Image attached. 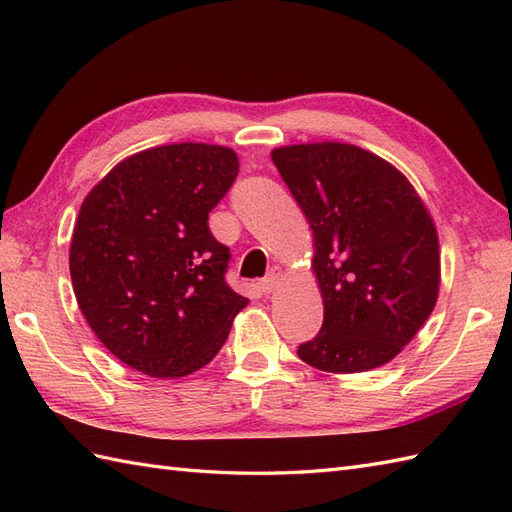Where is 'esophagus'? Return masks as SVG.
Returning <instances> with one entry per match:
<instances>
[{
    "mask_svg": "<svg viewBox=\"0 0 512 512\" xmlns=\"http://www.w3.org/2000/svg\"><path fill=\"white\" fill-rule=\"evenodd\" d=\"M281 277H283L281 268H272V270L268 272V277H266L264 281H259V290L264 292V294H272V292L277 290V285H279Z\"/></svg>",
    "mask_w": 512,
    "mask_h": 512,
    "instance_id": "esophagus-1",
    "label": "esophagus"
}]
</instances>
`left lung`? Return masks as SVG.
<instances>
[{
  "label": "left lung",
  "instance_id": "obj_1",
  "mask_svg": "<svg viewBox=\"0 0 512 512\" xmlns=\"http://www.w3.org/2000/svg\"><path fill=\"white\" fill-rule=\"evenodd\" d=\"M272 163L314 235L325 318L299 358L349 375L384 366L430 318L441 288L436 224L406 174L340 141L281 146Z\"/></svg>",
  "mask_w": 512,
  "mask_h": 512
}]
</instances>
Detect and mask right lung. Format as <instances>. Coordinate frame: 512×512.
I'll return each mask as SVG.
<instances>
[{
    "label": "right lung",
    "instance_id": "right-lung-1",
    "mask_svg": "<svg viewBox=\"0 0 512 512\" xmlns=\"http://www.w3.org/2000/svg\"><path fill=\"white\" fill-rule=\"evenodd\" d=\"M237 170L227 146H157L117 163L82 200L69 248L76 301L104 347L139 373H196L248 305L224 283L229 248L207 224Z\"/></svg>",
    "mask_w": 512,
    "mask_h": 512
}]
</instances>
